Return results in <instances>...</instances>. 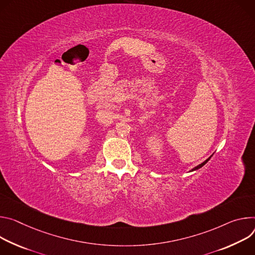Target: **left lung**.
I'll return each instance as SVG.
<instances>
[{
  "mask_svg": "<svg viewBox=\"0 0 255 255\" xmlns=\"http://www.w3.org/2000/svg\"><path fill=\"white\" fill-rule=\"evenodd\" d=\"M211 157H212V156H211ZM211 157H210L209 159H207L206 161H204L202 164H200V165H197L196 167H194V168L192 169V171H193V170H196V169H199V168H201V167H203V166H204V165H205V164H206V163H207V162H208V161L211 159Z\"/></svg>",
  "mask_w": 255,
  "mask_h": 255,
  "instance_id": "obj_1",
  "label": "left lung"
}]
</instances>
